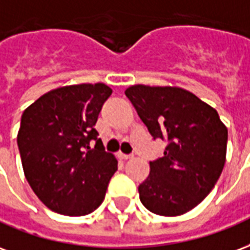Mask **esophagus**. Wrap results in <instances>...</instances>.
Masks as SVG:
<instances>
[{
  "mask_svg": "<svg viewBox=\"0 0 250 250\" xmlns=\"http://www.w3.org/2000/svg\"><path fill=\"white\" fill-rule=\"evenodd\" d=\"M117 156L121 160H130V158H133V154H124V153H118Z\"/></svg>",
  "mask_w": 250,
  "mask_h": 250,
  "instance_id": "34e87169",
  "label": "esophagus"
}]
</instances>
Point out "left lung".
I'll return each instance as SVG.
<instances>
[{"label": "left lung", "mask_w": 250, "mask_h": 250, "mask_svg": "<svg viewBox=\"0 0 250 250\" xmlns=\"http://www.w3.org/2000/svg\"><path fill=\"white\" fill-rule=\"evenodd\" d=\"M152 137L167 143L138 187L147 210L180 216L210 193L227 157L228 129L216 109L185 89L133 85L125 90Z\"/></svg>", "instance_id": "8db88e82"}]
</instances>
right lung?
<instances>
[{"label": "right lung", "mask_w": 250, "mask_h": 250, "mask_svg": "<svg viewBox=\"0 0 250 250\" xmlns=\"http://www.w3.org/2000/svg\"><path fill=\"white\" fill-rule=\"evenodd\" d=\"M110 94L101 83L58 87L22 113L17 144L23 173L53 212L85 216L103 204L117 160L105 152L94 125Z\"/></svg>", "instance_id": "add662e5"}]
</instances>
